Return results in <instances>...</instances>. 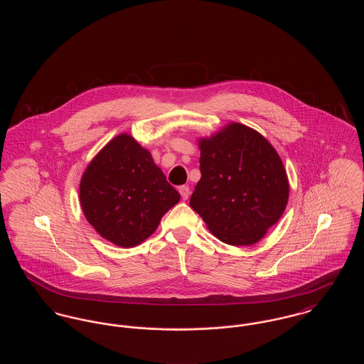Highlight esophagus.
I'll list each match as a JSON object with an SVG mask.
<instances>
[{"mask_svg": "<svg viewBox=\"0 0 364 364\" xmlns=\"http://www.w3.org/2000/svg\"><path fill=\"white\" fill-rule=\"evenodd\" d=\"M178 192H180L181 198H183L184 200H187V199H188V196H190V188H188L187 186H181V187L178 188Z\"/></svg>", "mask_w": 364, "mask_h": 364, "instance_id": "34e87169", "label": "esophagus"}]
</instances>
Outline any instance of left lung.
<instances>
[{"mask_svg": "<svg viewBox=\"0 0 364 364\" xmlns=\"http://www.w3.org/2000/svg\"><path fill=\"white\" fill-rule=\"evenodd\" d=\"M199 149L202 177L191 208L223 242H259L282 215L289 196L277 151L259 132L239 122L200 139Z\"/></svg>", "mask_w": 364, "mask_h": 364, "instance_id": "8db88e82", "label": "left lung"}]
</instances>
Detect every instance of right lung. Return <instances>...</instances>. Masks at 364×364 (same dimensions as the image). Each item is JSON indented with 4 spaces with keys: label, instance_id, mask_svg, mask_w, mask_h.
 I'll return each mask as SVG.
<instances>
[{
    "label": "right lung",
    "instance_id": "obj_1",
    "mask_svg": "<svg viewBox=\"0 0 364 364\" xmlns=\"http://www.w3.org/2000/svg\"><path fill=\"white\" fill-rule=\"evenodd\" d=\"M79 192L87 221L104 239L127 248L151 236L180 200L151 154L128 134L112 139L94 156Z\"/></svg>",
    "mask_w": 364,
    "mask_h": 364
}]
</instances>
